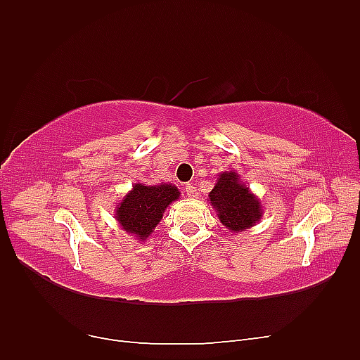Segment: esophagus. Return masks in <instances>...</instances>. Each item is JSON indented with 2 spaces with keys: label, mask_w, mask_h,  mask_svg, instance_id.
Returning a JSON list of instances; mask_svg holds the SVG:
<instances>
[{
  "label": "esophagus",
  "mask_w": 360,
  "mask_h": 360,
  "mask_svg": "<svg viewBox=\"0 0 360 360\" xmlns=\"http://www.w3.org/2000/svg\"><path fill=\"white\" fill-rule=\"evenodd\" d=\"M186 192H187L188 198H198V190L192 184L186 186Z\"/></svg>",
  "instance_id": "34e87169"
}]
</instances>
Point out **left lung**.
I'll return each mask as SVG.
<instances>
[{
    "label": "left lung",
    "mask_w": 360,
    "mask_h": 360,
    "mask_svg": "<svg viewBox=\"0 0 360 360\" xmlns=\"http://www.w3.org/2000/svg\"><path fill=\"white\" fill-rule=\"evenodd\" d=\"M209 201L221 224L233 233L255 226L264 212L259 198L250 192L235 170L218 174L215 187L209 193Z\"/></svg>",
    "instance_id": "8db88e82"
}]
</instances>
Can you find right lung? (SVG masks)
<instances>
[{"instance_id": "right-lung-1", "label": "right lung", "mask_w": 360, "mask_h": 360, "mask_svg": "<svg viewBox=\"0 0 360 360\" xmlns=\"http://www.w3.org/2000/svg\"><path fill=\"white\" fill-rule=\"evenodd\" d=\"M174 184H142L136 182L114 209L120 229L136 240L145 241L155 231L172 202L179 200Z\"/></svg>"}]
</instances>
